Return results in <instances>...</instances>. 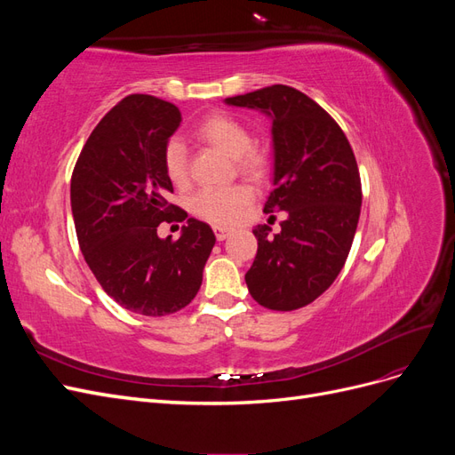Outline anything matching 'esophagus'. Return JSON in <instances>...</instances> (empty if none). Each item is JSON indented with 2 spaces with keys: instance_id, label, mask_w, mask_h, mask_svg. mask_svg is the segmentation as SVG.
I'll use <instances>...</instances> for the list:
<instances>
[{
  "instance_id": "obj_1",
  "label": "esophagus",
  "mask_w": 455,
  "mask_h": 455,
  "mask_svg": "<svg viewBox=\"0 0 455 455\" xmlns=\"http://www.w3.org/2000/svg\"><path fill=\"white\" fill-rule=\"evenodd\" d=\"M214 233H216V239H218V241H224V239L229 237L231 229L226 228V226H214Z\"/></svg>"
}]
</instances>
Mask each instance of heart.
<instances>
[{
    "label": "heart",
    "instance_id": "1",
    "mask_svg": "<svg viewBox=\"0 0 455 455\" xmlns=\"http://www.w3.org/2000/svg\"><path fill=\"white\" fill-rule=\"evenodd\" d=\"M197 139L235 159L241 174L259 180L267 172V159L259 149L252 148V134L244 123L228 114H212L206 117L196 131ZM164 172L169 180L184 188L189 180L188 159L184 146L172 140L164 148ZM252 189L249 186H229L203 189L194 197V212L214 224H233L243 216L244 209L252 203Z\"/></svg>",
    "mask_w": 455,
    "mask_h": 455
}]
</instances>
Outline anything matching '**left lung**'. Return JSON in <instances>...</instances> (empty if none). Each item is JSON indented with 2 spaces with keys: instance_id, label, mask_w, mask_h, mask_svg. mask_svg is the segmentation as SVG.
Returning a JSON list of instances; mask_svg holds the SVG:
<instances>
[{
  "instance_id": "1",
  "label": "left lung",
  "mask_w": 455,
  "mask_h": 455,
  "mask_svg": "<svg viewBox=\"0 0 455 455\" xmlns=\"http://www.w3.org/2000/svg\"><path fill=\"white\" fill-rule=\"evenodd\" d=\"M271 117L273 186L264 212L286 211L281 233L256 226L254 264L244 281L273 311L306 307L336 281L359 224L361 174L347 136L307 94L271 85L226 99Z\"/></svg>"
}]
</instances>
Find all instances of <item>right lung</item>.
<instances>
[{"mask_svg":"<svg viewBox=\"0 0 455 455\" xmlns=\"http://www.w3.org/2000/svg\"><path fill=\"white\" fill-rule=\"evenodd\" d=\"M180 121L174 104L129 94L94 127L72 172V214L87 266L109 298L146 316L176 313L196 298L216 243L196 218L180 239L157 237L159 224L188 218L167 201L172 182L164 172V148Z\"/></svg>","mask_w":455,"mask_h":455,"instance_id":"add662e5","label":"right lung"}]
</instances>
